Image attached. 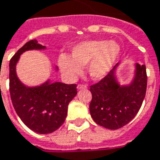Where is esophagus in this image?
<instances>
[{"instance_id":"1","label":"esophagus","mask_w":160,"mask_h":160,"mask_svg":"<svg viewBox=\"0 0 160 160\" xmlns=\"http://www.w3.org/2000/svg\"><path fill=\"white\" fill-rule=\"evenodd\" d=\"M88 88V87L86 86V85H81V84H79L77 86V89L78 90H81V89H86Z\"/></svg>"}]
</instances>
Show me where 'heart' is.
<instances>
[{"label": "heart", "instance_id": "heart-1", "mask_svg": "<svg viewBox=\"0 0 160 160\" xmlns=\"http://www.w3.org/2000/svg\"><path fill=\"white\" fill-rule=\"evenodd\" d=\"M121 52L120 45L115 41L89 40L77 43L72 49V56L62 53L58 56L59 70L68 80H74L87 66L89 77L101 80L111 71Z\"/></svg>", "mask_w": 160, "mask_h": 160}]
</instances>
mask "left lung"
<instances>
[{
    "label": "left lung",
    "instance_id": "left-lung-1",
    "mask_svg": "<svg viewBox=\"0 0 160 160\" xmlns=\"http://www.w3.org/2000/svg\"><path fill=\"white\" fill-rule=\"evenodd\" d=\"M119 65L117 63L105 78L90 87V115L97 124L108 130L129 123L138 114L146 93L145 66L136 63L132 80L121 85L117 75Z\"/></svg>",
    "mask_w": 160,
    "mask_h": 160
}]
</instances>
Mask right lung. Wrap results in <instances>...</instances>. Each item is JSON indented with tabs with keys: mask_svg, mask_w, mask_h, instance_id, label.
<instances>
[{
	"mask_svg": "<svg viewBox=\"0 0 160 160\" xmlns=\"http://www.w3.org/2000/svg\"><path fill=\"white\" fill-rule=\"evenodd\" d=\"M46 47L30 40L17 51L9 62V92L16 114L29 129L39 134H49L64 123L68 104L77 94L75 84L52 82L48 79L38 86L24 85L16 73V65L25 52L42 51ZM58 71V67H55Z\"/></svg>",
	"mask_w": 160,
	"mask_h": 160,
	"instance_id": "obj_1",
	"label": "right lung"
}]
</instances>
